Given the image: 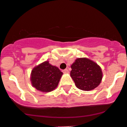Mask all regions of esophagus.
I'll return each mask as SVG.
<instances>
[{"label": "esophagus", "mask_w": 127, "mask_h": 127, "mask_svg": "<svg viewBox=\"0 0 127 127\" xmlns=\"http://www.w3.org/2000/svg\"><path fill=\"white\" fill-rule=\"evenodd\" d=\"M63 73H69V70H68V69H64V70H63Z\"/></svg>", "instance_id": "obj_1"}]
</instances>
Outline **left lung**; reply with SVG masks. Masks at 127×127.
<instances>
[{
    "mask_svg": "<svg viewBox=\"0 0 127 127\" xmlns=\"http://www.w3.org/2000/svg\"><path fill=\"white\" fill-rule=\"evenodd\" d=\"M70 76L76 87L90 91L97 87L102 79L101 67L87 58H78L71 65Z\"/></svg>",
    "mask_w": 127,
    "mask_h": 127,
    "instance_id": "obj_1",
    "label": "left lung"
}]
</instances>
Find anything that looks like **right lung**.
Instances as JSON below:
<instances>
[{
  "mask_svg": "<svg viewBox=\"0 0 127 127\" xmlns=\"http://www.w3.org/2000/svg\"><path fill=\"white\" fill-rule=\"evenodd\" d=\"M63 73L58 67L46 61L36 66L31 73L33 87L43 92H50L58 86Z\"/></svg>",
  "mask_w": 127,
  "mask_h": 127,
  "instance_id": "1",
  "label": "right lung"
}]
</instances>
